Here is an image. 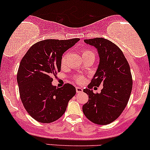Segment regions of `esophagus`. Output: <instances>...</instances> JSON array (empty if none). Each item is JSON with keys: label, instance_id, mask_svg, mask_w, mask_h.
Masks as SVG:
<instances>
[{"label": "esophagus", "instance_id": "1", "mask_svg": "<svg viewBox=\"0 0 150 150\" xmlns=\"http://www.w3.org/2000/svg\"><path fill=\"white\" fill-rule=\"evenodd\" d=\"M76 93H81L82 92V88H81L80 87H76Z\"/></svg>", "mask_w": 150, "mask_h": 150}]
</instances>
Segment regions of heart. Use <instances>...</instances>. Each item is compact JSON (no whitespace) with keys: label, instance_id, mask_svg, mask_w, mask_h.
<instances>
[{"label":"heart","instance_id":"1","mask_svg":"<svg viewBox=\"0 0 150 150\" xmlns=\"http://www.w3.org/2000/svg\"><path fill=\"white\" fill-rule=\"evenodd\" d=\"M82 56H83V58L84 59L91 58V57L94 59V57H95V54H94V52L91 51V50H84L83 51H82ZM66 58H67V55L66 54L63 55L62 58V60H61L62 64H64V63L65 62ZM74 80L76 81V82H78V83H82V82H83V80H84V79H83V77H82V76H76L74 77Z\"/></svg>","mask_w":150,"mask_h":150}]
</instances>
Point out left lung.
Here are the masks:
<instances>
[{
	"label": "left lung",
	"instance_id": "left-lung-1",
	"mask_svg": "<svg viewBox=\"0 0 150 150\" xmlns=\"http://www.w3.org/2000/svg\"><path fill=\"white\" fill-rule=\"evenodd\" d=\"M97 49L100 57L98 68L88 88V101L82 106L86 117L92 123L107 125L121 115L128 103L132 88V79L128 62L116 45L103 38L84 40ZM103 84L100 94L91 90Z\"/></svg>",
	"mask_w": 150,
	"mask_h": 150
}]
</instances>
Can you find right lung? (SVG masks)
Listing matches in <instances>:
<instances>
[{"instance_id": "obj_1", "label": "right lung", "mask_w": 150, "mask_h": 150, "mask_svg": "<svg viewBox=\"0 0 150 150\" xmlns=\"http://www.w3.org/2000/svg\"><path fill=\"white\" fill-rule=\"evenodd\" d=\"M79 41L46 39L33 45L22 58L17 74L21 102L29 115L40 123L56 121L64 115L76 94L72 85H52L53 76L61 71L62 54Z\"/></svg>"}]
</instances>
